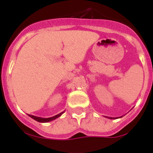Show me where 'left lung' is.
<instances>
[{"label":"left lung","instance_id":"1","mask_svg":"<svg viewBox=\"0 0 153 153\" xmlns=\"http://www.w3.org/2000/svg\"><path fill=\"white\" fill-rule=\"evenodd\" d=\"M108 117V118H109V119H115V118H117V117Z\"/></svg>","mask_w":153,"mask_h":153}]
</instances>
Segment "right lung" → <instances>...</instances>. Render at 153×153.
<instances>
[{"mask_svg": "<svg viewBox=\"0 0 153 153\" xmlns=\"http://www.w3.org/2000/svg\"><path fill=\"white\" fill-rule=\"evenodd\" d=\"M62 114H63V112H62V113H60V114H57V115H55V116L51 117H48V118H44V117H36V116H34V115H30V114H28V116H29L30 117H32V119L36 120V121H38V122L45 123V122H49V121H53V120H55V119L58 118V117H59L61 116Z\"/></svg>", "mask_w": 153, "mask_h": 153, "instance_id": "right-lung-1", "label": "right lung"}]
</instances>
